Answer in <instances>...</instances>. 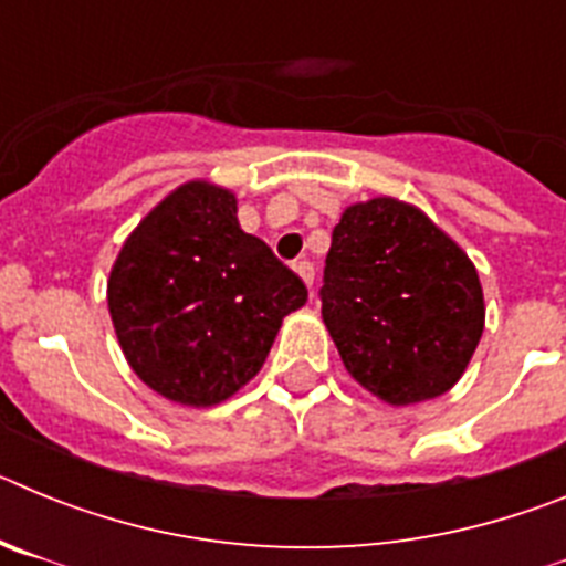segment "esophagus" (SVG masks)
<instances>
[{"instance_id":"obj_1","label":"esophagus","mask_w":566,"mask_h":566,"mask_svg":"<svg viewBox=\"0 0 566 566\" xmlns=\"http://www.w3.org/2000/svg\"><path fill=\"white\" fill-rule=\"evenodd\" d=\"M294 269H297L300 277L306 280V286L312 289L314 286V263H308V260H300V263Z\"/></svg>"}]
</instances>
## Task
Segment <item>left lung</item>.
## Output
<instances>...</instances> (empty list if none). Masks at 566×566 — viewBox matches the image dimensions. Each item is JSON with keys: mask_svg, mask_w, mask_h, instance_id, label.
Returning a JSON list of instances; mask_svg holds the SVG:
<instances>
[{"mask_svg": "<svg viewBox=\"0 0 566 566\" xmlns=\"http://www.w3.org/2000/svg\"><path fill=\"white\" fill-rule=\"evenodd\" d=\"M319 303L348 374L391 405L453 388L484 332L482 286L468 254L394 198L345 209Z\"/></svg>", "mask_w": 566, "mask_h": 566, "instance_id": "obj_1", "label": "left lung"}]
</instances>
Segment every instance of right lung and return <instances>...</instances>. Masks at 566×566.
Listing matches in <instances>:
<instances>
[{
  "label": "right lung",
  "instance_id": "obj_1",
  "mask_svg": "<svg viewBox=\"0 0 566 566\" xmlns=\"http://www.w3.org/2000/svg\"><path fill=\"white\" fill-rule=\"evenodd\" d=\"M306 297V283L240 229L234 195L203 181L175 189L138 223L107 283L133 371L195 408L247 385Z\"/></svg>",
  "mask_w": 566,
  "mask_h": 566
}]
</instances>
